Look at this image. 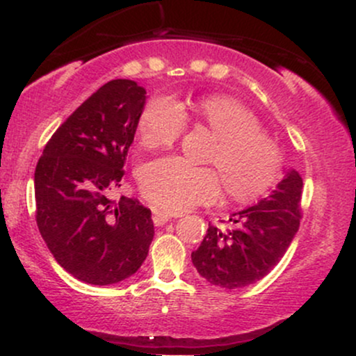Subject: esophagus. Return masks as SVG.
<instances>
[{
  "instance_id": "34e87169",
  "label": "esophagus",
  "mask_w": 356,
  "mask_h": 356,
  "mask_svg": "<svg viewBox=\"0 0 356 356\" xmlns=\"http://www.w3.org/2000/svg\"><path fill=\"white\" fill-rule=\"evenodd\" d=\"M152 219L155 226H164L165 222H169L170 220V214H167V212H162V211H154Z\"/></svg>"
}]
</instances>
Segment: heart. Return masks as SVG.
Returning a JSON list of instances; mask_svg holds the SVG:
<instances>
[{"mask_svg":"<svg viewBox=\"0 0 356 356\" xmlns=\"http://www.w3.org/2000/svg\"><path fill=\"white\" fill-rule=\"evenodd\" d=\"M194 115L218 138L209 162L218 167L227 195L236 202L261 197L280 175L281 154L261 134L259 120L238 100L212 95L199 100ZM186 129L181 105L167 97L150 100L138 120V136L147 149L172 145ZM142 192L155 207L182 212L219 197L220 181L212 169L192 167L177 157L150 162L140 174Z\"/></svg>","mask_w":356,"mask_h":356,"instance_id":"b5f03b06","label":"heart"}]
</instances>
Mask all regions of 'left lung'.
<instances>
[{
  "mask_svg": "<svg viewBox=\"0 0 356 356\" xmlns=\"http://www.w3.org/2000/svg\"><path fill=\"white\" fill-rule=\"evenodd\" d=\"M301 192L303 179L289 169L268 197L232 212L229 229L209 226L201 246L191 254L199 275L226 289L244 288L266 276L295 239Z\"/></svg>",
  "mask_w": 356,
  "mask_h": 356,
  "instance_id": "1",
  "label": "left lung"
}]
</instances>
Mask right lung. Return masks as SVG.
<instances>
[{"label": "right lung", "mask_w": 356, "mask_h": 356, "mask_svg": "<svg viewBox=\"0 0 356 356\" xmlns=\"http://www.w3.org/2000/svg\"><path fill=\"white\" fill-rule=\"evenodd\" d=\"M147 92L112 80L53 134L35 170L36 224L56 263L88 284H115L142 266L154 239L152 212L120 187Z\"/></svg>", "instance_id": "1"}]
</instances>
